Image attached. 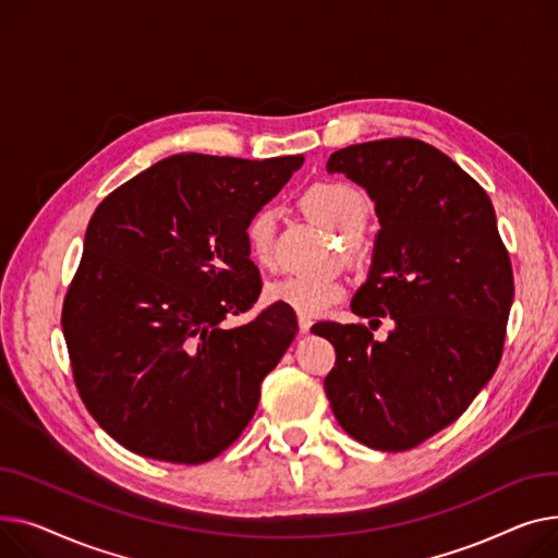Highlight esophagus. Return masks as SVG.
<instances>
[{"mask_svg":"<svg viewBox=\"0 0 558 558\" xmlns=\"http://www.w3.org/2000/svg\"><path fill=\"white\" fill-rule=\"evenodd\" d=\"M298 322H300V331L302 333H308V329H311V317H306V315H298Z\"/></svg>","mask_w":558,"mask_h":558,"instance_id":"obj_1","label":"esophagus"}]
</instances>
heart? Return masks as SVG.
Instances as JSON below:
<instances>
[{"mask_svg":"<svg viewBox=\"0 0 558 558\" xmlns=\"http://www.w3.org/2000/svg\"><path fill=\"white\" fill-rule=\"evenodd\" d=\"M304 211L347 236V243L355 241V234L363 232L369 218V203L365 193L349 182L326 180L315 182L302 195ZM275 234H277V211L270 207L258 209L245 225V243L252 258L260 266H270L275 260ZM270 302L290 306L300 315L317 317L324 315L344 298V283L336 277H302L290 275L270 281L266 288Z\"/></svg>","mask_w":558,"mask_h":558,"instance_id":"obj_1","label":"heart"}]
</instances>
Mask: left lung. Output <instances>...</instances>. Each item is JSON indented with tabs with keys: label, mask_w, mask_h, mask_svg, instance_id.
Returning a JSON list of instances; mask_svg holds the SVG:
<instances>
[{
	"label": "left lung",
	"mask_w": 558,
	"mask_h": 558,
	"mask_svg": "<svg viewBox=\"0 0 558 558\" xmlns=\"http://www.w3.org/2000/svg\"><path fill=\"white\" fill-rule=\"evenodd\" d=\"M326 169L367 189L380 222L351 311L369 326L395 319L383 342L365 324L313 326L338 355L326 397L355 441L410 450L460 418L496 374L513 302L511 258L486 191L430 144H353Z\"/></svg>",
	"instance_id": "left-lung-1"
}]
</instances>
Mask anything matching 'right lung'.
I'll return each mask as SVG.
<instances>
[{
  "label": "right lung",
  "mask_w": 558,
  "mask_h": 558,
  "mask_svg": "<svg viewBox=\"0 0 558 558\" xmlns=\"http://www.w3.org/2000/svg\"><path fill=\"white\" fill-rule=\"evenodd\" d=\"M302 161L182 153L96 207L62 333L85 408L123 448L203 464L252 421L298 317L277 302L241 326L225 319L260 294L245 225Z\"/></svg>",
  "instance_id": "right-lung-1"
}]
</instances>
